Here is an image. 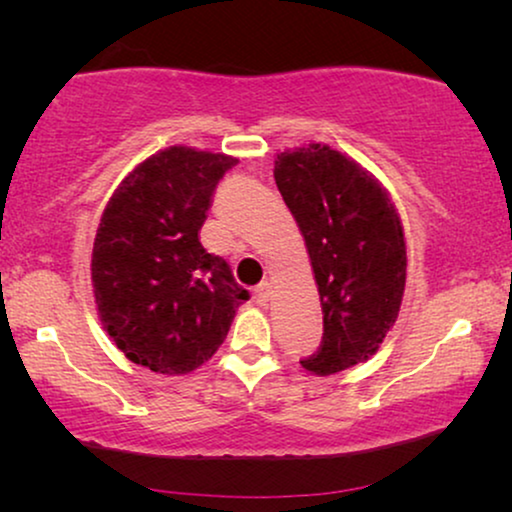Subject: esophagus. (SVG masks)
I'll list each match as a JSON object with an SVG mask.
<instances>
[{"instance_id": "1", "label": "esophagus", "mask_w": 512, "mask_h": 512, "mask_svg": "<svg viewBox=\"0 0 512 512\" xmlns=\"http://www.w3.org/2000/svg\"><path fill=\"white\" fill-rule=\"evenodd\" d=\"M254 298H256V303L258 305H265L270 300V284L268 282H263V284H258L256 289H254Z\"/></svg>"}]
</instances>
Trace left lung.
Listing matches in <instances>:
<instances>
[{"label":"left lung","instance_id":"left-lung-1","mask_svg":"<svg viewBox=\"0 0 512 512\" xmlns=\"http://www.w3.org/2000/svg\"><path fill=\"white\" fill-rule=\"evenodd\" d=\"M275 181L310 254L324 312L312 375L368 361L394 328L405 291V235L387 188L328 144L277 153Z\"/></svg>","mask_w":512,"mask_h":512}]
</instances>
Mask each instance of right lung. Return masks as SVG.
<instances>
[{
	"mask_svg": "<svg viewBox=\"0 0 512 512\" xmlns=\"http://www.w3.org/2000/svg\"><path fill=\"white\" fill-rule=\"evenodd\" d=\"M237 158L167 146L139 163L104 207L90 279L97 314L132 363L186 375L214 356L249 293L207 254L200 228Z\"/></svg>",
	"mask_w": 512,
	"mask_h": 512,
	"instance_id": "1",
	"label": "right lung"
}]
</instances>
